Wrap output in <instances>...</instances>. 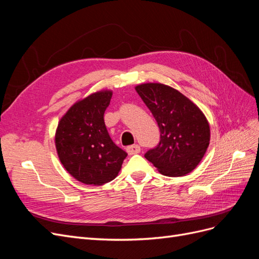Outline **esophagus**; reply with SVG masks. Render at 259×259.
<instances>
[{
	"label": "esophagus",
	"mask_w": 259,
	"mask_h": 259,
	"mask_svg": "<svg viewBox=\"0 0 259 259\" xmlns=\"http://www.w3.org/2000/svg\"><path fill=\"white\" fill-rule=\"evenodd\" d=\"M141 152V148L138 144H133L127 147V153L129 155H135V154H139Z\"/></svg>",
	"instance_id": "esophagus-1"
}]
</instances>
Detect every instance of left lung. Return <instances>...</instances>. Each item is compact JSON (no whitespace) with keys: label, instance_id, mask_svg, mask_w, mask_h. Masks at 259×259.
<instances>
[{"label":"left lung","instance_id":"1","mask_svg":"<svg viewBox=\"0 0 259 259\" xmlns=\"http://www.w3.org/2000/svg\"><path fill=\"white\" fill-rule=\"evenodd\" d=\"M160 130L158 145L144 155L161 174L183 177L201 161L210 143V126L200 108L180 91L148 82L136 87Z\"/></svg>","mask_w":259,"mask_h":259}]
</instances>
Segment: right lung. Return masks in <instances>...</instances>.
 <instances>
[{
	"label": "right lung",
	"mask_w": 259,
	"mask_h": 259,
	"mask_svg": "<svg viewBox=\"0 0 259 259\" xmlns=\"http://www.w3.org/2000/svg\"><path fill=\"white\" fill-rule=\"evenodd\" d=\"M112 91H99L75 103L61 118L56 132V148L65 170L87 185L113 181L127 153L108 135L104 113Z\"/></svg>",
	"instance_id": "right-lung-1"
}]
</instances>
